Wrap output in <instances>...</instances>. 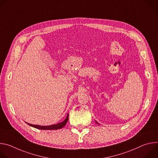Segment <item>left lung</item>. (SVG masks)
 Here are the masks:
<instances>
[{"instance_id":"1","label":"left lung","mask_w":158,"mask_h":158,"mask_svg":"<svg viewBox=\"0 0 158 158\" xmlns=\"http://www.w3.org/2000/svg\"><path fill=\"white\" fill-rule=\"evenodd\" d=\"M96 123H98V124H99V123H97V121H96Z\"/></svg>"}]
</instances>
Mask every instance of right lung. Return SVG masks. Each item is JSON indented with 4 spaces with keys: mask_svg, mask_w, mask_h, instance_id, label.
Listing matches in <instances>:
<instances>
[{
    "mask_svg": "<svg viewBox=\"0 0 158 158\" xmlns=\"http://www.w3.org/2000/svg\"><path fill=\"white\" fill-rule=\"evenodd\" d=\"M68 118H69V114H67L66 118L64 119V121L59 123L58 124H53V125H50V126H39V125H34V124H29L26 123L28 125L34 127L36 129H43V130H56V129H61L64 126H65V125L66 124L67 121H68Z\"/></svg>",
    "mask_w": 158,
    "mask_h": 158,
    "instance_id": "1",
    "label": "right lung"
}]
</instances>
